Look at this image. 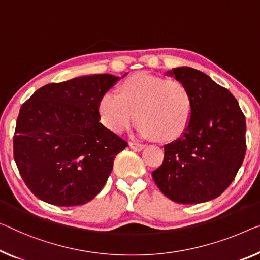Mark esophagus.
<instances>
[{
    "mask_svg": "<svg viewBox=\"0 0 260 260\" xmlns=\"http://www.w3.org/2000/svg\"><path fill=\"white\" fill-rule=\"evenodd\" d=\"M129 147L135 152H140L143 148H145V145L143 143H139V142H129Z\"/></svg>",
    "mask_w": 260,
    "mask_h": 260,
    "instance_id": "esophagus-1",
    "label": "esophagus"
}]
</instances>
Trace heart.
<instances>
[{
    "label": "heart",
    "mask_w": 260,
    "mask_h": 260,
    "mask_svg": "<svg viewBox=\"0 0 260 260\" xmlns=\"http://www.w3.org/2000/svg\"><path fill=\"white\" fill-rule=\"evenodd\" d=\"M100 120L107 129L121 134L137 118L142 137L174 141L190 125L193 99L180 80L137 73L120 85L119 94L106 92L99 102Z\"/></svg>",
    "instance_id": "heart-1"
}]
</instances>
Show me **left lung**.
Here are the masks:
<instances>
[{
	"label": "left lung",
	"mask_w": 260,
	"mask_h": 260,
	"mask_svg": "<svg viewBox=\"0 0 260 260\" xmlns=\"http://www.w3.org/2000/svg\"><path fill=\"white\" fill-rule=\"evenodd\" d=\"M193 99L190 125L165 146L162 165L152 173L165 196L196 204L218 197L235 180L246 152L245 115L229 90L192 68L173 69Z\"/></svg>",
	"instance_id": "left-lung-1"
}]
</instances>
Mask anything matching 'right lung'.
I'll use <instances>...</instances> for the list:
<instances>
[{
  "label": "right lung",
  "instance_id": "right-lung-1",
  "mask_svg": "<svg viewBox=\"0 0 260 260\" xmlns=\"http://www.w3.org/2000/svg\"><path fill=\"white\" fill-rule=\"evenodd\" d=\"M119 78L93 75L51 83L23 104L14 158L30 191L58 207L85 204L102 190L115 155L128 146L99 122V102Z\"/></svg>",
  "mask_w": 260,
  "mask_h": 260
}]
</instances>
